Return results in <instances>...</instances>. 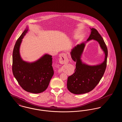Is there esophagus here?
<instances>
[{
  "mask_svg": "<svg viewBox=\"0 0 122 122\" xmlns=\"http://www.w3.org/2000/svg\"><path fill=\"white\" fill-rule=\"evenodd\" d=\"M59 62L61 64H66L68 62V59L65 53H61L60 55Z\"/></svg>",
  "mask_w": 122,
  "mask_h": 122,
  "instance_id": "obj_1",
  "label": "esophagus"
}]
</instances>
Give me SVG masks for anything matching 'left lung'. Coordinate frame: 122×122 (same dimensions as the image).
<instances>
[{"mask_svg":"<svg viewBox=\"0 0 122 122\" xmlns=\"http://www.w3.org/2000/svg\"><path fill=\"white\" fill-rule=\"evenodd\" d=\"M90 29L91 34L86 41L77 45L70 52L71 58L76 63V69L75 72L69 76L67 86L70 92L75 94L88 93L92 91L102 78L107 67L108 51L104 40L96 29ZM92 40L97 41L105 52V61L101 64L90 66L81 59L85 43Z\"/></svg>","mask_w":122,"mask_h":122,"instance_id":"1","label":"left lung"}]
</instances>
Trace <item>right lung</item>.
I'll list each match as a JSON object with an SVG mask.
<instances>
[{"instance_id":"obj_1","label":"right lung","mask_w":122,"mask_h":122,"mask_svg":"<svg viewBox=\"0 0 122 122\" xmlns=\"http://www.w3.org/2000/svg\"><path fill=\"white\" fill-rule=\"evenodd\" d=\"M28 31L27 26L16 41L13 52L12 71L19 84L30 93H40L45 91L54 74L52 56L45 54L33 62L24 61L20 48L24 36Z\"/></svg>"}]
</instances>
